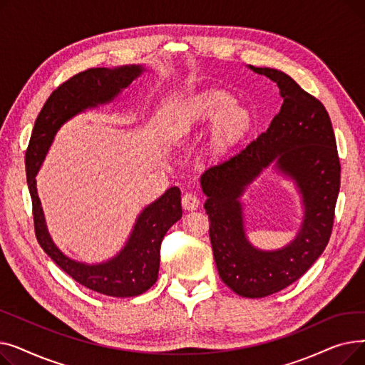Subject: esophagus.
<instances>
[{
	"label": "esophagus",
	"instance_id": "1",
	"mask_svg": "<svg viewBox=\"0 0 365 365\" xmlns=\"http://www.w3.org/2000/svg\"><path fill=\"white\" fill-rule=\"evenodd\" d=\"M182 205L185 210H189V212H192V210H197L200 205V200L195 194H185L182 198Z\"/></svg>",
	"mask_w": 365,
	"mask_h": 365
}]
</instances>
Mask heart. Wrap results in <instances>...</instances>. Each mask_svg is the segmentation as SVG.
Masks as SVG:
<instances>
[{"label": "heart", "instance_id": "1", "mask_svg": "<svg viewBox=\"0 0 365 365\" xmlns=\"http://www.w3.org/2000/svg\"><path fill=\"white\" fill-rule=\"evenodd\" d=\"M232 103V96L225 91H204L190 102V120L197 124L213 123L212 145L216 155L227 153L252 127L250 112Z\"/></svg>", "mask_w": 365, "mask_h": 365}]
</instances>
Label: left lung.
I'll return each instance as SVG.
<instances>
[{"mask_svg": "<svg viewBox=\"0 0 365 365\" xmlns=\"http://www.w3.org/2000/svg\"><path fill=\"white\" fill-rule=\"evenodd\" d=\"M277 83L284 103L264 133L201 175L210 240L222 281L242 297H264L297 281L329 244L340 187L333 125L324 105L287 73L248 66ZM271 163L294 180L304 219L293 242L260 251L246 238L240 197Z\"/></svg>", "mask_w": 365, "mask_h": 365, "instance_id": "left-lung-1", "label": "left lung"}]
</instances>
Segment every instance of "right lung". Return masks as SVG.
<instances>
[{
    "mask_svg": "<svg viewBox=\"0 0 365 365\" xmlns=\"http://www.w3.org/2000/svg\"><path fill=\"white\" fill-rule=\"evenodd\" d=\"M146 71L143 65L118 68H91L73 75L57 87L38 113L29 146L26 149V179L32 198L35 235L51 260L76 282L112 297H134L155 284L160 271V247L168 229L182 217L180 189L173 186L138 216L133 231L117 256L102 263H84L59 250L46 225L36 175L46 160L56 133L87 109L113 102L134 80Z\"/></svg>",
    "mask_w": 365,
    "mask_h": 365,
    "instance_id": "1",
    "label": "right lung"
}]
</instances>
